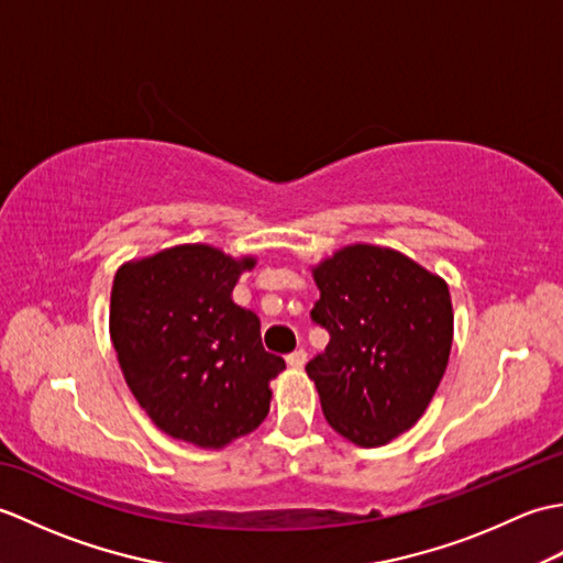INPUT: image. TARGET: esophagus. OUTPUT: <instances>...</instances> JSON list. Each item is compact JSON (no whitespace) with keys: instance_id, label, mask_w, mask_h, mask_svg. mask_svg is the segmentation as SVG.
Masks as SVG:
<instances>
[{"instance_id":"obj_1","label":"esophagus","mask_w":563,"mask_h":563,"mask_svg":"<svg viewBox=\"0 0 563 563\" xmlns=\"http://www.w3.org/2000/svg\"><path fill=\"white\" fill-rule=\"evenodd\" d=\"M285 361H288L290 367L300 369V367H305V363H307V353H305L302 349H297V351H292L288 357H285Z\"/></svg>"}]
</instances>
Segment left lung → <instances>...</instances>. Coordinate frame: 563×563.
<instances>
[{"label":"left lung","instance_id":"8db88e82","mask_svg":"<svg viewBox=\"0 0 563 563\" xmlns=\"http://www.w3.org/2000/svg\"><path fill=\"white\" fill-rule=\"evenodd\" d=\"M312 321L329 331L307 363L329 426L361 448L387 445L428 409L452 349L448 283L387 246L321 261Z\"/></svg>","mask_w":563,"mask_h":563}]
</instances>
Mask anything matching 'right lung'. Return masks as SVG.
I'll use <instances>...</instances> for the list:
<instances>
[{
    "mask_svg": "<svg viewBox=\"0 0 563 563\" xmlns=\"http://www.w3.org/2000/svg\"><path fill=\"white\" fill-rule=\"evenodd\" d=\"M254 263L181 244L118 268L113 349L130 391L166 435L220 450L268 416V385L285 361L263 349L258 317L232 300Z\"/></svg>",
    "mask_w": 563,
    "mask_h": 563,
    "instance_id": "obj_1",
    "label": "right lung"
}]
</instances>
